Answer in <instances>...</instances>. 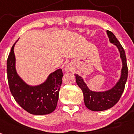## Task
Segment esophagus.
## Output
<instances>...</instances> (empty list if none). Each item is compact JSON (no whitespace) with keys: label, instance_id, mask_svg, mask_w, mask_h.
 Returning a JSON list of instances; mask_svg holds the SVG:
<instances>
[{"label":"esophagus","instance_id":"34e87169","mask_svg":"<svg viewBox=\"0 0 134 134\" xmlns=\"http://www.w3.org/2000/svg\"><path fill=\"white\" fill-rule=\"evenodd\" d=\"M65 70L66 72H69V71H71V67L69 66V65H67L66 66V68H65Z\"/></svg>","mask_w":134,"mask_h":134}]
</instances>
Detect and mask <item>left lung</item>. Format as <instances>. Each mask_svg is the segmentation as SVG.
Here are the masks:
<instances>
[{"instance_id": "8db88e82", "label": "left lung", "mask_w": 134, "mask_h": 134, "mask_svg": "<svg viewBox=\"0 0 134 134\" xmlns=\"http://www.w3.org/2000/svg\"><path fill=\"white\" fill-rule=\"evenodd\" d=\"M107 34L109 38L110 42L117 46L120 53V58L122 61L121 77L116 85L111 89L103 92L92 91L86 86V83L84 82L81 76L78 74H74L76 76V83L83 93L85 106L91 111H104L113 107L119 101V99L121 97L127 79L128 68L125 51L112 32L107 30Z\"/></svg>"}]
</instances>
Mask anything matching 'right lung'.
I'll use <instances>...</instances> for the list:
<instances>
[{"label":"right lung","instance_id":"right-lung-1","mask_svg":"<svg viewBox=\"0 0 134 134\" xmlns=\"http://www.w3.org/2000/svg\"><path fill=\"white\" fill-rule=\"evenodd\" d=\"M15 44L12 47L7 62V78L12 95L16 102L31 114L51 113L56 108L58 100L59 91L62 82V70L58 69L51 73L47 80L41 85H27L16 71L13 50Z\"/></svg>","mask_w":134,"mask_h":134}]
</instances>
